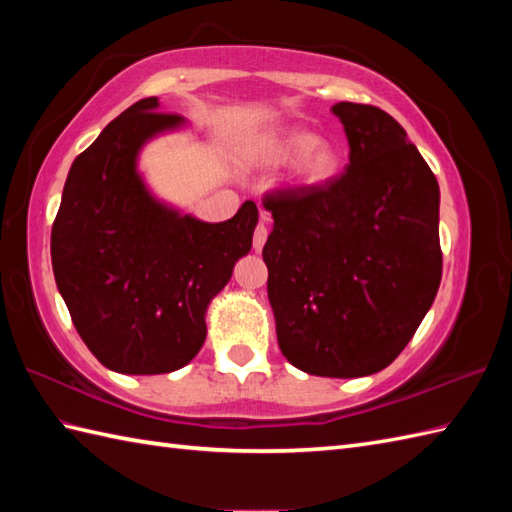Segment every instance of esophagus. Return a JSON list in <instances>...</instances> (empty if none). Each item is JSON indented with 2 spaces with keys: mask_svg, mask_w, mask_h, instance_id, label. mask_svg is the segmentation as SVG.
<instances>
[{
  "mask_svg": "<svg viewBox=\"0 0 512 512\" xmlns=\"http://www.w3.org/2000/svg\"><path fill=\"white\" fill-rule=\"evenodd\" d=\"M264 220H266V217H264ZM266 239H268V226L264 222H259L257 228H255V233H253V246H255V250H262L264 244H266Z\"/></svg>",
  "mask_w": 512,
  "mask_h": 512,
  "instance_id": "esophagus-1",
  "label": "esophagus"
}]
</instances>
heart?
I'll return each instance as SVG.
<instances>
[{
  "label": "heart",
  "mask_w": 512,
  "mask_h": 512,
  "mask_svg": "<svg viewBox=\"0 0 512 512\" xmlns=\"http://www.w3.org/2000/svg\"><path fill=\"white\" fill-rule=\"evenodd\" d=\"M268 158L273 162L295 160V178L306 187L328 182L341 167L339 151L328 140H314L310 132L292 129L273 140L268 147Z\"/></svg>",
  "instance_id": "heart-1"
}]
</instances>
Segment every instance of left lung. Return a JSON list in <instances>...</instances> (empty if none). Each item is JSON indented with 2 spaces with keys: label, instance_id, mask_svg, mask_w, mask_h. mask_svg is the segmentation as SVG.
Here are the masks:
<instances>
[{
  "label": "left lung",
  "instance_id": "left-lung-1",
  "mask_svg": "<svg viewBox=\"0 0 512 512\" xmlns=\"http://www.w3.org/2000/svg\"><path fill=\"white\" fill-rule=\"evenodd\" d=\"M332 114L350 165L264 195L275 228L262 255L281 354L312 376L356 378L405 350L438 295L440 189L387 112L343 101Z\"/></svg>",
  "mask_w": 512,
  "mask_h": 512
}]
</instances>
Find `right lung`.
<instances>
[{
	"label": "right lung",
	"mask_w": 512,
	"mask_h": 512,
	"mask_svg": "<svg viewBox=\"0 0 512 512\" xmlns=\"http://www.w3.org/2000/svg\"><path fill=\"white\" fill-rule=\"evenodd\" d=\"M180 123L182 116L158 112L156 96L127 107L72 162L52 224V270L74 328L121 374L187 365L206 339V306L253 244V200L209 224L145 189L138 149Z\"/></svg>",
	"instance_id": "1"
}]
</instances>
